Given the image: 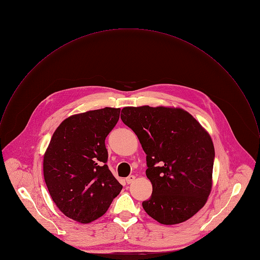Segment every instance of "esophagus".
I'll use <instances>...</instances> for the list:
<instances>
[{"label":"esophagus","instance_id":"1","mask_svg":"<svg viewBox=\"0 0 260 260\" xmlns=\"http://www.w3.org/2000/svg\"><path fill=\"white\" fill-rule=\"evenodd\" d=\"M134 180H135V175H129L128 177H126V182H127L128 184L132 183Z\"/></svg>","mask_w":260,"mask_h":260}]
</instances>
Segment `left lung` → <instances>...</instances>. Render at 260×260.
<instances>
[{
	"label": "left lung",
	"mask_w": 260,
	"mask_h": 260,
	"mask_svg": "<svg viewBox=\"0 0 260 260\" xmlns=\"http://www.w3.org/2000/svg\"><path fill=\"white\" fill-rule=\"evenodd\" d=\"M121 119L146 153L152 194L145 212L164 225L182 223L207 203L213 184L215 149L207 130L173 107H125Z\"/></svg>",
	"instance_id": "obj_1"
}]
</instances>
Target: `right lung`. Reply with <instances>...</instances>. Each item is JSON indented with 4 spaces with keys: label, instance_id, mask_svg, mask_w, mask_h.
Masks as SVG:
<instances>
[{
    "label": "right lung",
    "instance_id": "1",
    "mask_svg": "<svg viewBox=\"0 0 260 260\" xmlns=\"http://www.w3.org/2000/svg\"><path fill=\"white\" fill-rule=\"evenodd\" d=\"M120 110L106 107L67 118L44 153L43 175L51 199L77 222L87 224L102 217L123 187L106 165L105 145Z\"/></svg>",
    "mask_w": 260,
    "mask_h": 260
}]
</instances>
